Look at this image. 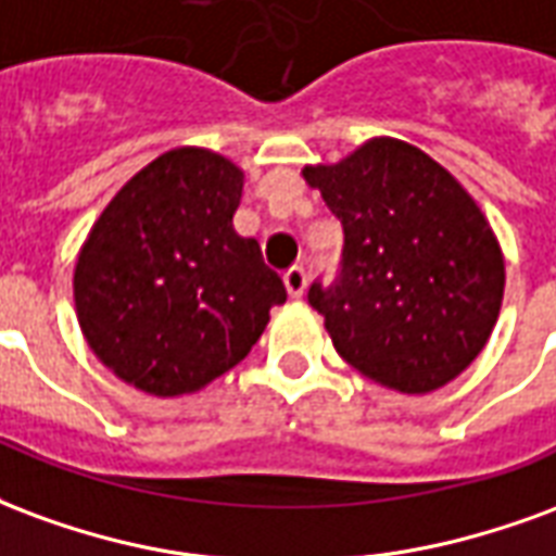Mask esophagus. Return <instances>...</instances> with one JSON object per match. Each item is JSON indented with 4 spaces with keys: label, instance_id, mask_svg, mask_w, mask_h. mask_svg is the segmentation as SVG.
<instances>
[{
    "label": "esophagus",
    "instance_id": "1",
    "mask_svg": "<svg viewBox=\"0 0 556 556\" xmlns=\"http://www.w3.org/2000/svg\"><path fill=\"white\" fill-rule=\"evenodd\" d=\"M283 287H287V293L293 295V299H302L307 290V273L302 266H293V269H287L283 273Z\"/></svg>",
    "mask_w": 556,
    "mask_h": 556
}]
</instances>
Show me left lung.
I'll list each match as a JSON object with an SVG mask.
<instances>
[{
  "label": "left lung",
  "mask_w": 556,
  "mask_h": 556,
  "mask_svg": "<svg viewBox=\"0 0 556 556\" xmlns=\"http://www.w3.org/2000/svg\"><path fill=\"white\" fill-rule=\"evenodd\" d=\"M302 177L343 225L338 278L307 290L340 358L400 394L453 382L504 302V254L483 210L444 165L384 136Z\"/></svg>",
  "instance_id": "8db88e82"
}]
</instances>
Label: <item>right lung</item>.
<instances>
[{
    "mask_svg": "<svg viewBox=\"0 0 556 556\" xmlns=\"http://www.w3.org/2000/svg\"><path fill=\"white\" fill-rule=\"evenodd\" d=\"M245 174L222 153L174 148L121 186L76 257L88 346L153 396L194 394L237 367L287 302L233 213Z\"/></svg>",
    "mask_w": 556,
    "mask_h": 556,
    "instance_id": "1",
    "label": "right lung"
}]
</instances>
